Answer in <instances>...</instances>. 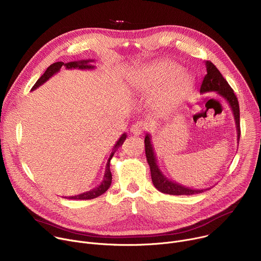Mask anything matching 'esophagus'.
I'll use <instances>...</instances> for the list:
<instances>
[{
    "label": "esophagus",
    "mask_w": 261,
    "mask_h": 261,
    "mask_svg": "<svg viewBox=\"0 0 261 261\" xmlns=\"http://www.w3.org/2000/svg\"><path fill=\"white\" fill-rule=\"evenodd\" d=\"M144 131V125L142 124V122H137L135 124H133L130 128V132L134 135H139Z\"/></svg>",
    "instance_id": "1"
}]
</instances>
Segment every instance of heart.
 I'll list each match as a JSON object with an SVG mask.
<instances>
[{
  "label": "heart",
  "mask_w": 261,
  "mask_h": 261,
  "mask_svg": "<svg viewBox=\"0 0 261 261\" xmlns=\"http://www.w3.org/2000/svg\"><path fill=\"white\" fill-rule=\"evenodd\" d=\"M172 61H162L143 67L131 77V87L141 95L151 96L152 106L159 113H167L188 96L194 85L192 74L180 71Z\"/></svg>",
  "instance_id": "b5f03b06"
}]
</instances>
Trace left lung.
I'll use <instances>...</instances> for the list:
<instances>
[{"instance_id":"1","label":"left lung","mask_w":261,"mask_h":261,"mask_svg":"<svg viewBox=\"0 0 261 261\" xmlns=\"http://www.w3.org/2000/svg\"><path fill=\"white\" fill-rule=\"evenodd\" d=\"M205 66H206V74L200 86V93L203 94L208 92H216L217 94H219L221 97H223L227 101L234 117L237 133H238V142H239L240 136H241V127H240V106H239L238 98L234 95L233 90L230 88L226 80L223 77V75L217 69V67L210 61L205 62ZM144 146H145L146 160L151 168L152 180L157 190H159L162 193L170 194V195H193V194L202 193L203 191L207 190V189L199 190V189H192L189 187H186V186H182L166 177L160 170L159 166L157 165V159H156L154 147L152 144L151 135L148 133H146L144 137Z\"/></svg>"}]
</instances>
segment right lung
Wrapping results in <instances>:
<instances>
[{
	"label": "right lung",
	"mask_w": 261,
	"mask_h": 261,
	"mask_svg": "<svg viewBox=\"0 0 261 261\" xmlns=\"http://www.w3.org/2000/svg\"><path fill=\"white\" fill-rule=\"evenodd\" d=\"M91 62H94V60H83V61H76V62H70V63H63V62H57V63H54L51 64L46 70L45 72L43 73V75L36 82V84L34 85V87L32 88L31 91H34L36 90L37 88H39L40 86H42L45 82H47L53 75H55L56 73H58L60 71V69L62 68V66H65L67 69H94L95 66H92L90 65ZM127 137V134L124 133L120 139L117 141V143L115 144L114 148H113V152H111L108 160H107V163H106V167H105V172H104V177H103V180L102 182L98 186V187L88 191V192H85V193H82L80 195H75V196H69V197H65V198H69V199H80V200H88V199H93V198H96L100 195H102L103 193H105L108 188L110 187L111 185V179H113V175H111V172H110V168H109V163H110V160L111 158H113L114 154L116 153V151L118 150V148L123 144V142L125 141Z\"/></svg>",
	"instance_id": "right-lung-1"
}]
</instances>
